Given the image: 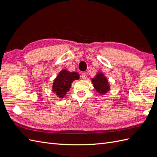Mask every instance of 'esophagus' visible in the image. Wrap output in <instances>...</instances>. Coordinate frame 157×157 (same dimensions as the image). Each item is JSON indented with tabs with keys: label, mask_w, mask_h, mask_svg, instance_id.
Segmentation results:
<instances>
[{
	"label": "esophagus",
	"mask_w": 157,
	"mask_h": 157,
	"mask_svg": "<svg viewBox=\"0 0 157 157\" xmlns=\"http://www.w3.org/2000/svg\"><path fill=\"white\" fill-rule=\"evenodd\" d=\"M81 77H82V79H86V77H87V75H86V74L85 73H82L81 74Z\"/></svg>",
	"instance_id": "1"
}]
</instances>
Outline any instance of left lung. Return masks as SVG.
<instances>
[{
  "instance_id": "obj_1",
  "label": "left lung",
  "mask_w": 157,
  "mask_h": 157,
  "mask_svg": "<svg viewBox=\"0 0 157 157\" xmlns=\"http://www.w3.org/2000/svg\"><path fill=\"white\" fill-rule=\"evenodd\" d=\"M92 82L94 87L99 94H106L110 90L108 80L102 73H98L96 77L92 78Z\"/></svg>"
}]
</instances>
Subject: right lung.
I'll return each mask as SVG.
<instances>
[{"instance_id":"1","label":"right lung","mask_w":157,"mask_h":157,"mask_svg":"<svg viewBox=\"0 0 157 157\" xmlns=\"http://www.w3.org/2000/svg\"><path fill=\"white\" fill-rule=\"evenodd\" d=\"M79 78V75L76 72H69L63 69L60 71L53 83L52 90L60 98H63L70 90L71 83Z\"/></svg>"}]
</instances>
